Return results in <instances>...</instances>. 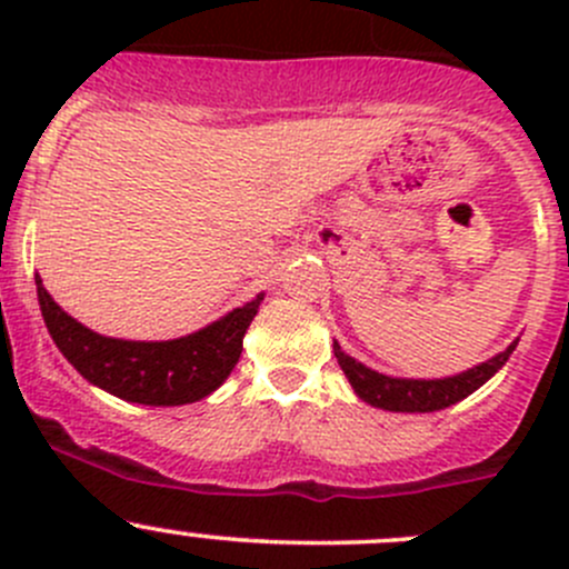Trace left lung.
<instances>
[{"label":"left lung","instance_id":"obj_1","mask_svg":"<svg viewBox=\"0 0 569 569\" xmlns=\"http://www.w3.org/2000/svg\"><path fill=\"white\" fill-rule=\"evenodd\" d=\"M515 347H518V338H515L503 352H498L496 358L485 360V363L473 366V369L468 371H460V375L440 377V380H412V377L380 375V371L369 369L366 363L355 360L352 355L343 352L341 343L332 341V352H336L338 366H341V371L347 375L355 393H358L366 405L391 412H435L457 405L465 396L479 391L490 377H496V371L507 363L509 355L515 352Z\"/></svg>","mask_w":569,"mask_h":569}]
</instances>
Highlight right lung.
<instances>
[{"label":"right lung","instance_id":"right-lung-1","mask_svg":"<svg viewBox=\"0 0 569 569\" xmlns=\"http://www.w3.org/2000/svg\"><path fill=\"white\" fill-rule=\"evenodd\" d=\"M40 313L68 363L88 382L123 401L151 407L192 405L214 393L242 355V338L263 295L189 336L170 341H126L93 332L62 311L36 274Z\"/></svg>","mask_w":569,"mask_h":569}]
</instances>
